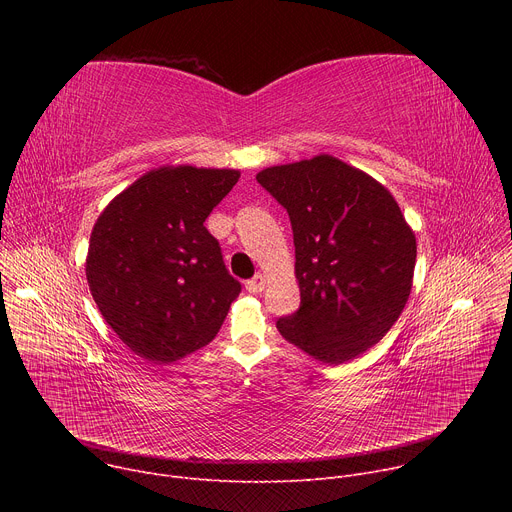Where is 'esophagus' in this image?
<instances>
[{"instance_id":"obj_1","label":"esophagus","mask_w":512,"mask_h":512,"mask_svg":"<svg viewBox=\"0 0 512 512\" xmlns=\"http://www.w3.org/2000/svg\"><path fill=\"white\" fill-rule=\"evenodd\" d=\"M245 287H247L249 294H261V291L265 289V277L259 273V275H255L253 279H249V281L245 283Z\"/></svg>"}]
</instances>
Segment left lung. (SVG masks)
Returning <instances> with one entry per match:
<instances>
[{
  "label": "left lung",
  "instance_id": "8db88e82",
  "mask_svg": "<svg viewBox=\"0 0 512 512\" xmlns=\"http://www.w3.org/2000/svg\"><path fill=\"white\" fill-rule=\"evenodd\" d=\"M257 182L287 210L302 304L279 334L342 364L377 344L401 316L417 245L391 192L332 156L273 166Z\"/></svg>",
  "mask_w": 512,
  "mask_h": 512
}]
</instances>
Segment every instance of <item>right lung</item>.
Here are the masks:
<instances>
[{
	"label": "right lung",
	"mask_w": 512,
	"mask_h": 512,
	"mask_svg": "<svg viewBox=\"0 0 512 512\" xmlns=\"http://www.w3.org/2000/svg\"><path fill=\"white\" fill-rule=\"evenodd\" d=\"M239 176L194 166L152 170L97 218L87 255L91 294L141 358L168 364L206 346L241 294L204 227Z\"/></svg>",
	"instance_id": "1"
}]
</instances>
